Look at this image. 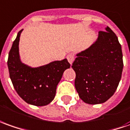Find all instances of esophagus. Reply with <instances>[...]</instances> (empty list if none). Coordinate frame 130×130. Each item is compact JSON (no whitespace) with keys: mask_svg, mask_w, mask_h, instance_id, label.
<instances>
[{"mask_svg":"<svg viewBox=\"0 0 130 130\" xmlns=\"http://www.w3.org/2000/svg\"><path fill=\"white\" fill-rule=\"evenodd\" d=\"M67 58L68 61H69V62L70 63V64H72L73 61L75 59V56H74V54H69V55H67Z\"/></svg>","mask_w":130,"mask_h":130,"instance_id":"esophagus-1","label":"esophagus"}]
</instances>
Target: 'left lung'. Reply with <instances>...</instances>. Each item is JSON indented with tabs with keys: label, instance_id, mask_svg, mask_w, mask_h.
<instances>
[{
	"label": "left lung",
	"instance_id": "left-lung-1",
	"mask_svg": "<svg viewBox=\"0 0 130 130\" xmlns=\"http://www.w3.org/2000/svg\"><path fill=\"white\" fill-rule=\"evenodd\" d=\"M76 56L71 67L79 97L88 104L103 103L112 96L121 79L123 60L118 37L107 27L99 32L95 42Z\"/></svg>",
	"mask_w": 130,
	"mask_h": 130
}]
</instances>
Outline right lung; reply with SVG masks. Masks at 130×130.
<instances>
[{
  "instance_id": "obj_1",
  "label": "right lung",
  "mask_w": 130,
  "mask_h": 130,
  "mask_svg": "<svg viewBox=\"0 0 130 130\" xmlns=\"http://www.w3.org/2000/svg\"><path fill=\"white\" fill-rule=\"evenodd\" d=\"M19 31L9 52L8 67L10 78L16 92L29 104L44 106L53 101L56 86L63 71L70 68L67 59L55 61L42 67L32 68L22 63L19 56Z\"/></svg>"
}]
</instances>
